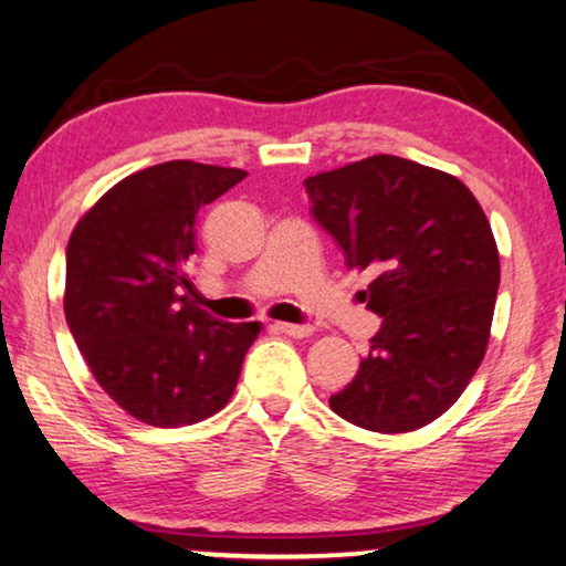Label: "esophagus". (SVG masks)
<instances>
[{"instance_id":"obj_1","label":"esophagus","mask_w":566,"mask_h":566,"mask_svg":"<svg viewBox=\"0 0 566 566\" xmlns=\"http://www.w3.org/2000/svg\"><path fill=\"white\" fill-rule=\"evenodd\" d=\"M275 326H277V332L285 336H293V338H303L313 332V328L306 324H275Z\"/></svg>"}]
</instances>
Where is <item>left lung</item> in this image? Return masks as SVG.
I'll use <instances>...</instances> for the list:
<instances>
[{
	"label": "left lung",
	"instance_id": "left-lung-1",
	"mask_svg": "<svg viewBox=\"0 0 566 566\" xmlns=\"http://www.w3.org/2000/svg\"><path fill=\"white\" fill-rule=\"evenodd\" d=\"M303 185L346 265L374 275L364 301L381 316L328 405L371 432L424 428L463 395L489 346L501 265L485 212L460 179L389 154Z\"/></svg>",
	"mask_w": 566,
	"mask_h": 566
}]
</instances>
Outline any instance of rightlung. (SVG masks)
<instances>
[{
	"mask_svg": "<svg viewBox=\"0 0 566 566\" xmlns=\"http://www.w3.org/2000/svg\"><path fill=\"white\" fill-rule=\"evenodd\" d=\"M245 177L156 164L111 187L67 240L65 318L77 349L103 392L154 428L220 412L260 334L258 321L222 324L187 295L197 214Z\"/></svg>",
	"mask_w": 566,
	"mask_h": 566,
	"instance_id": "right-lung-1",
	"label": "right lung"
}]
</instances>
